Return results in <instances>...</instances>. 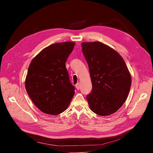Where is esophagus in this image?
<instances>
[{
	"label": "esophagus",
	"instance_id": "1",
	"mask_svg": "<svg viewBox=\"0 0 153 153\" xmlns=\"http://www.w3.org/2000/svg\"><path fill=\"white\" fill-rule=\"evenodd\" d=\"M80 87H81V84H80V83H79V82H78V83L76 85V89H77V90H79V89H80Z\"/></svg>",
	"mask_w": 153,
	"mask_h": 153
}]
</instances>
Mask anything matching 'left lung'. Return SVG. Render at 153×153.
<instances>
[{"instance_id":"1","label":"left lung","mask_w":153,"mask_h":153,"mask_svg":"<svg viewBox=\"0 0 153 153\" xmlns=\"http://www.w3.org/2000/svg\"><path fill=\"white\" fill-rule=\"evenodd\" d=\"M82 47L92 84V91L87 95L90 108L101 116L114 114L126 101L131 84L125 61L101 42H84Z\"/></svg>"}]
</instances>
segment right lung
Here are the masks:
<instances>
[{
  "label": "right lung",
  "mask_w": 153,
  "mask_h": 153,
  "mask_svg": "<svg viewBox=\"0 0 153 153\" xmlns=\"http://www.w3.org/2000/svg\"><path fill=\"white\" fill-rule=\"evenodd\" d=\"M75 43L52 44L32 59L25 80L29 97L42 112L58 115L69 106L74 95L66 62Z\"/></svg>",
  "instance_id": "obj_1"
}]
</instances>
